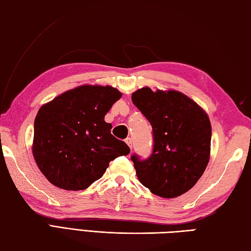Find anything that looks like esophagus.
Instances as JSON below:
<instances>
[{"mask_svg":"<svg viewBox=\"0 0 251 251\" xmlns=\"http://www.w3.org/2000/svg\"><path fill=\"white\" fill-rule=\"evenodd\" d=\"M125 141H126L127 145H128V147L131 149L132 148V139H131V138H127Z\"/></svg>","mask_w":251,"mask_h":251,"instance_id":"34e87169","label":"esophagus"}]
</instances>
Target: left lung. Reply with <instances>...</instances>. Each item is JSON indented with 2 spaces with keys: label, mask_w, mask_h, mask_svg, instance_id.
Masks as SVG:
<instances>
[{
  "label": "left lung",
  "mask_w": 251,
  "mask_h": 251,
  "mask_svg": "<svg viewBox=\"0 0 251 251\" xmlns=\"http://www.w3.org/2000/svg\"><path fill=\"white\" fill-rule=\"evenodd\" d=\"M132 103L152 126L150 156L134 153L131 161L140 182L166 199L193 188L209 162L211 126L207 114L185 95L175 90L138 89Z\"/></svg>",
  "instance_id": "1"
}]
</instances>
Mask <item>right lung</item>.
Here are the masks:
<instances>
[{
  "label": "right lung",
  "mask_w": 251,
  "mask_h": 251,
  "mask_svg": "<svg viewBox=\"0 0 251 251\" xmlns=\"http://www.w3.org/2000/svg\"><path fill=\"white\" fill-rule=\"evenodd\" d=\"M121 97L116 88L84 85L39 110L33 156L50 183L69 191L84 190L102 177L111 161L130 152L104 122Z\"/></svg>",
  "instance_id": "obj_1"
}]
</instances>
